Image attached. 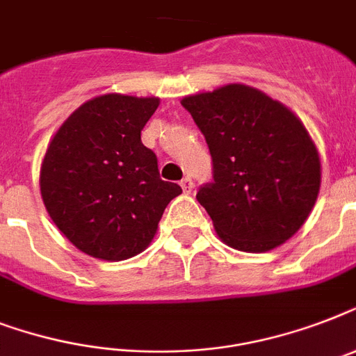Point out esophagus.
<instances>
[{"mask_svg": "<svg viewBox=\"0 0 356 356\" xmlns=\"http://www.w3.org/2000/svg\"><path fill=\"white\" fill-rule=\"evenodd\" d=\"M181 188H183L184 194H190V192L194 190V183H192V179L184 177L183 181H181Z\"/></svg>", "mask_w": 356, "mask_h": 356, "instance_id": "1", "label": "esophagus"}]
</instances>
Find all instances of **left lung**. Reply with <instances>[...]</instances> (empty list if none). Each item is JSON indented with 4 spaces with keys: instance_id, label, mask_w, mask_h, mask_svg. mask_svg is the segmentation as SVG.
<instances>
[{
    "instance_id": "left-lung-1",
    "label": "left lung",
    "mask_w": 356,
    "mask_h": 356,
    "mask_svg": "<svg viewBox=\"0 0 356 356\" xmlns=\"http://www.w3.org/2000/svg\"><path fill=\"white\" fill-rule=\"evenodd\" d=\"M205 134L214 183L201 186L218 236L229 248L262 253L307 222L320 194L321 162L303 122L248 85H225L181 99Z\"/></svg>"
}]
</instances>
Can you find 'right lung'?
<instances>
[{"instance_id": "obj_1", "label": "right lung", "mask_w": 356, "mask_h": 356, "mask_svg": "<svg viewBox=\"0 0 356 356\" xmlns=\"http://www.w3.org/2000/svg\"><path fill=\"white\" fill-rule=\"evenodd\" d=\"M161 99L103 94L58 127L40 166V194L58 231L94 259H131L183 190L162 181L140 133Z\"/></svg>"}]
</instances>
